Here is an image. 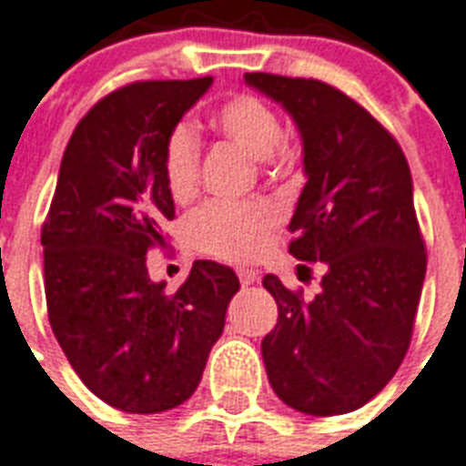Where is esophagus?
Listing matches in <instances>:
<instances>
[{
  "instance_id": "obj_1",
  "label": "esophagus",
  "mask_w": 466,
  "mask_h": 466,
  "mask_svg": "<svg viewBox=\"0 0 466 466\" xmlns=\"http://www.w3.org/2000/svg\"><path fill=\"white\" fill-rule=\"evenodd\" d=\"M237 276H239L241 285H254L258 280V270H251V268H239L237 270Z\"/></svg>"
}]
</instances>
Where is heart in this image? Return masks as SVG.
Instances as JSON below:
<instances>
[{"label":"heart","instance_id":"heart-1","mask_svg":"<svg viewBox=\"0 0 466 466\" xmlns=\"http://www.w3.org/2000/svg\"><path fill=\"white\" fill-rule=\"evenodd\" d=\"M212 126L218 133L244 149L248 157L276 161L285 155L280 116L266 98L234 94L215 108ZM200 142L190 123H176L168 130L161 152L164 181L174 200H188L198 183ZM283 215L268 200L248 203H208L188 218V237L203 254L222 261H254L268 248Z\"/></svg>","mask_w":466,"mask_h":466}]
</instances>
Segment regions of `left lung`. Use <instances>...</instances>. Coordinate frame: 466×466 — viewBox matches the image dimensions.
Listing matches in <instances>:
<instances>
[{"instance_id": "8db88e82", "label": "left lung", "mask_w": 466, "mask_h": 466, "mask_svg": "<svg viewBox=\"0 0 466 466\" xmlns=\"http://www.w3.org/2000/svg\"><path fill=\"white\" fill-rule=\"evenodd\" d=\"M244 82L298 123L307 183L288 227L290 254L324 263L311 299L263 278L278 302L261 343L268 382L309 416L355 411L384 390L411 343L428 263L411 171L390 130L331 84L266 72Z\"/></svg>"}]
</instances>
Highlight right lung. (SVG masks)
I'll use <instances>...</instances> for the list:
<instances>
[{"instance_id": "add662e5", "label": "right lung", "mask_w": 466, "mask_h": 466, "mask_svg": "<svg viewBox=\"0 0 466 466\" xmlns=\"http://www.w3.org/2000/svg\"><path fill=\"white\" fill-rule=\"evenodd\" d=\"M210 84L133 82L101 98L69 137L40 229L55 339L79 380L120 411H168L196 391L239 290L232 268L196 261L167 292L145 258L174 219L164 140Z\"/></svg>"}]
</instances>
